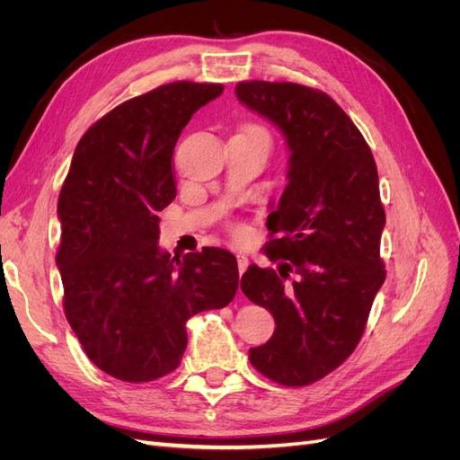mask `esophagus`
Here are the masks:
<instances>
[{"mask_svg": "<svg viewBox=\"0 0 460 460\" xmlns=\"http://www.w3.org/2000/svg\"><path fill=\"white\" fill-rule=\"evenodd\" d=\"M247 267H249V261H247V257L238 255V270H240V274H243V272L247 270Z\"/></svg>", "mask_w": 460, "mask_h": 460, "instance_id": "34e87169", "label": "esophagus"}]
</instances>
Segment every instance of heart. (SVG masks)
<instances>
[{
    "label": "heart",
    "instance_id": "obj_1",
    "mask_svg": "<svg viewBox=\"0 0 460 460\" xmlns=\"http://www.w3.org/2000/svg\"><path fill=\"white\" fill-rule=\"evenodd\" d=\"M257 128H259V127H257Z\"/></svg>",
    "mask_w": 460,
    "mask_h": 460
}]
</instances>
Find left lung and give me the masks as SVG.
Returning <instances> with one entry per match:
<instances>
[{
    "label": "left lung",
    "instance_id": "8db88e82",
    "mask_svg": "<svg viewBox=\"0 0 460 460\" xmlns=\"http://www.w3.org/2000/svg\"><path fill=\"white\" fill-rule=\"evenodd\" d=\"M235 95L284 132L291 153L289 182L267 220L264 253L278 269L252 264L242 276L245 297L276 323L249 360L276 384L309 385L355 351L385 280L378 169L363 134L328 93L249 80Z\"/></svg>",
    "mask_w": 460,
    "mask_h": 460
}]
</instances>
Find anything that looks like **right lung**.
Returning a JSON list of instances; mask_svg holds the SVG:
<instances>
[{
	"label": "right lung",
	"mask_w": 460,
	"mask_h": 460,
	"mask_svg": "<svg viewBox=\"0 0 460 460\" xmlns=\"http://www.w3.org/2000/svg\"><path fill=\"white\" fill-rule=\"evenodd\" d=\"M225 90L171 82L117 105L80 137L58 213L63 309L92 363L128 384L176 370L186 323L238 291L235 257L220 247L161 252L159 211L176 198L172 155L191 115Z\"/></svg>",
	"instance_id": "add662e5"
}]
</instances>
